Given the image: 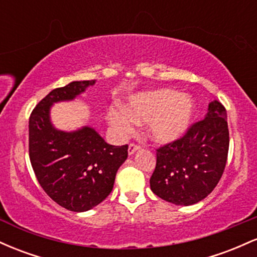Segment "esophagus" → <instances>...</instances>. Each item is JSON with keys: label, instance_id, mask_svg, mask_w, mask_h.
<instances>
[{"label": "esophagus", "instance_id": "esophagus-1", "mask_svg": "<svg viewBox=\"0 0 257 257\" xmlns=\"http://www.w3.org/2000/svg\"><path fill=\"white\" fill-rule=\"evenodd\" d=\"M138 150H140V146L137 145V144H129V147H128V153L129 155H134L135 152L138 151Z\"/></svg>", "mask_w": 257, "mask_h": 257}]
</instances>
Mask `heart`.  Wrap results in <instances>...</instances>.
<instances>
[{"label": "heart", "mask_w": 257, "mask_h": 257, "mask_svg": "<svg viewBox=\"0 0 257 257\" xmlns=\"http://www.w3.org/2000/svg\"><path fill=\"white\" fill-rule=\"evenodd\" d=\"M194 105L191 98L172 89H158L132 96L125 110L111 108L108 120L119 135L132 134L137 123H150L153 140L168 144L178 140L190 128Z\"/></svg>", "instance_id": "b5f03b06"}]
</instances>
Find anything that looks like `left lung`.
Segmentation results:
<instances>
[{"instance_id":"8db88e82","label":"left lung","mask_w":257,"mask_h":257,"mask_svg":"<svg viewBox=\"0 0 257 257\" xmlns=\"http://www.w3.org/2000/svg\"><path fill=\"white\" fill-rule=\"evenodd\" d=\"M228 146L226 108L214 100L204 119L193 123L184 137L157 149L150 179L152 192L176 205L200 202L219 184Z\"/></svg>"}]
</instances>
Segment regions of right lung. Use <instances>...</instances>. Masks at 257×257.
Listing matches in <instances>:
<instances>
[{"mask_svg":"<svg viewBox=\"0 0 257 257\" xmlns=\"http://www.w3.org/2000/svg\"><path fill=\"white\" fill-rule=\"evenodd\" d=\"M94 83L75 81L53 89L29 119V156L37 181L55 203L76 213L90 210L111 193L128 157V145H110L90 126L63 132L52 124L54 102L73 100Z\"/></svg>","mask_w":257,"mask_h":257,"instance_id":"right-lung-1","label":"right lung"}]
</instances>
